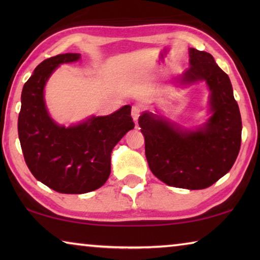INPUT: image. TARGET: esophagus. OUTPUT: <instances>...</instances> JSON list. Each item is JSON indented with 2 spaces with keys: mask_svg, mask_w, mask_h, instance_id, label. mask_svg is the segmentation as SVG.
I'll return each instance as SVG.
<instances>
[{
  "mask_svg": "<svg viewBox=\"0 0 260 260\" xmlns=\"http://www.w3.org/2000/svg\"><path fill=\"white\" fill-rule=\"evenodd\" d=\"M140 112H141V110H140L139 107H133V108H132V112L131 113H132V118H133V120H134L135 124L139 120Z\"/></svg>",
  "mask_w": 260,
  "mask_h": 260,
  "instance_id": "1",
  "label": "esophagus"
}]
</instances>
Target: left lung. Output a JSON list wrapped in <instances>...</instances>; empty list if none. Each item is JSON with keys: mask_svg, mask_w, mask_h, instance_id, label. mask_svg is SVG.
I'll return each instance as SVG.
<instances>
[{"mask_svg": "<svg viewBox=\"0 0 260 260\" xmlns=\"http://www.w3.org/2000/svg\"><path fill=\"white\" fill-rule=\"evenodd\" d=\"M189 67L179 77V86L206 83L208 120L196 128H184L160 113L144 111L139 125L153 175L169 186L196 190L230 172L240 151L242 120L230 77L213 56L189 48Z\"/></svg>", "mask_w": 260, "mask_h": 260, "instance_id": "obj_1", "label": "left lung"}]
</instances>
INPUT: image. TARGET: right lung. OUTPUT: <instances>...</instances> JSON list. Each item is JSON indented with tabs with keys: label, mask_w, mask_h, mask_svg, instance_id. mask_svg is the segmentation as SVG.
Masks as SVG:
<instances>
[{
	"label": "right lung",
	"mask_w": 260,
	"mask_h": 260,
	"mask_svg": "<svg viewBox=\"0 0 260 260\" xmlns=\"http://www.w3.org/2000/svg\"><path fill=\"white\" fill-rule=\"evenodd\" d=\"M80 57L68 52L43 60L21 91L18 135L26 165L35 179L61 193H85L102 187L111 172L112 149L134 128L131 105L69 127L50 117L45 100L48 79L60 64Z\"/></svg>",
	"instance_id": "1"
}]
</instances>
